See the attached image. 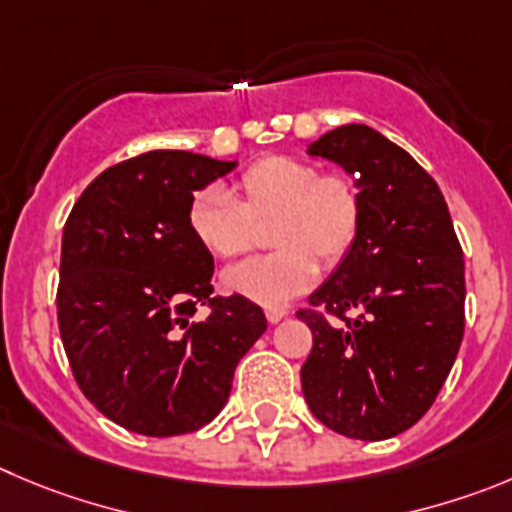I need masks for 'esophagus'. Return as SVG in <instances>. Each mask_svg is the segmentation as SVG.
Instances as JSON below:
<instances>
[{
    "mask_svg": "<svg viewBox=\"0 0 512 512\" xmlns=\"http://www.w3.org/2000/svg\"><path fill=\"white\" fill-rule=\"evenodd\" d=\"M265 315H267V321H270V323H280L283 318H288V310H285V308H267Z\"/></svg>",
    "mask_w": 512,
    "mask_h": 512,
    "instance_id": "obj_1",
    "label": "esophagus"
}]
</instances>
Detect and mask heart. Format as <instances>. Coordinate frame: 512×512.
<instances>
[{
    "label": "heart",
    "instance_id": "obj_1",
    "mask_svg": "<svg viewBox=\"0 0 512 512\" xmlns=\"http://www.w3.org/2000/svg\"><path fill=\"white\" fill-rule=\"evenodd\" d=\"M242 197L207 186L191 199L189 229L212 257L232 260L257 245L260 227L275 224V255L229 267L227 293L278 308L308 290L323 267H336L353 250L364 224L361 186L343 171L293 156H267L240 179Z\"/></svg>",
    "mask_w": 512,
    "mask_h": 512
}]
</instances>
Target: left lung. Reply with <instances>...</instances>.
I'll return each instance as SVG.
<instances>
[{
  "instance_id": "obj_1",
  "label": "left lung",
  "mask_w": 512,
  "mask_h": 512,
  "mask_svg": "<svg viewBox=\"0 0 512 512\" xmlns=\"http://www.w3.org/2000/svg\"><path fill=\"white\" fill-rule=\"evenodd\" d=\"M308 156L361 186L353 250L298 318L313 331L300 369L310 412L351 439L379 442L417 424L437 399L465 333V260L437 181L364 123L323 133ZM353 312V319L345 313Z\"/></svg>"
}]
</instances>
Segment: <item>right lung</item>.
Here are the masks:
<instances>
[{
  "mask_svg": "<svg viewBox=\"0 0 512 512\" xmlns=\"http://www.w3.org/2000/svg\"><path fill=\"white\" fill-rule=\"evenodd\" d=\"M234 166L148 151L95 176L62 229L57 323L70 369L100 414L136 434L212 422L267 328L252 300L212 298L214 260L186 219L194 194ZM197 302L213 313L194 324Z\"/></svg>",
  "mask_w": 512,
  "mask_h": 512,
  "instance_id": "right-lung-1",
  "label": "right lung"
}]
</instances>
